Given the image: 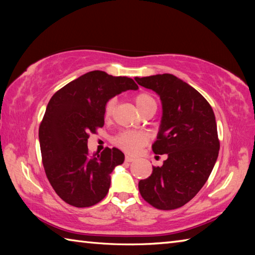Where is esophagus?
Segmentation results:
<instances>
[{
  "label": "esophagus",
  "mask_w": 255,
  "mask_h": 255,
  "mask_svg": "<svg viewBox=\"0 0 255 255\" xmlns=\"http://www.w3.org/2000/svg\"><path fill=\"white\" fill-rule=\"evenodd\" d=\"M125 161L130 163V162H133V161H135V157L130 156V155H126V156H125Z\"/></svg>",
  "instance_id": "34e87169"
}]
</instances>
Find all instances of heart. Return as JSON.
<instances>
[{
  "label": "heart",
  "mask_w": 255,
  "mask_h": 255,
  "mask_svg": "<svg viewBox=\"0 0 255 255\" xmlns=\"http://www.w3.org/2000/svg\"><path fill=\"white\" fill-rule=\"evenodd\" d=\"M135 102L140 110L141 114L149 108L150 106L156 105V102L152 96L148 93H140L135 98ZM116 108V99H110L107 102L105 107V116L106 118H110L115 112ZM115 144L119 148L126 150L128 153H137L143 146L148 141V136L143 131H135V130H126L120 132L118 136L115 138Z\"/></svg>",
  "instance_id": "heart-1"
}]
</instances>
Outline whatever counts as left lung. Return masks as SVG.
I'll return each instance as SVG.
<instances>
[{"label":"left lung","instance_id":"obj_1","mask_svg":"<svg viewBox=\"0 0 255 255\" xmlns=\"http://www.w3.org/2000/svg\"><path fill=\"white\" fill-rule=\"evenodd\" d=\"M157 94L162 118L155 154H166L162 166H153L138 189L144 200L161 210L182 207L208 180L218 157L219 140L213 108L201 94L172 74L135 77Z\"/></svg>","mask_w":255,"mask_h":255}]
</instances>
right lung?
Instances as JSON below:
<instances>
[{
  "instance_id": "add662e5",
  "label": "right lung",
  "mask_w": 255,
  "mask_h": 255,
  "mask_svg": "<svg viewBox=\"0 0 255 255\" xmlns=\"http://www.w3.org/2000/svg\"><path fill=\"white\" fill-rule=\"evenodd\" d=\"M137 89L130 77L92 71L51 97L39 127L42 164L51 187L68 205L91 207L107 196L110 175L125 155L116 147L91 155L89 133L103 127L110 99Z\"/></svg>"
}]
</instances>
